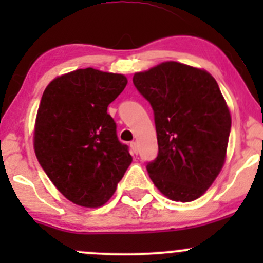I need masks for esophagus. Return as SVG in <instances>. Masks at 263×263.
Listing matches in <instances>:
<instances>
[{"label": "esophagus", "mask_w": 263, "mask_h": 263, "mask_svg": "<svg viewBox=\"0 0 263 263\" xmlns=\"http://www.w3.org/2000/svg\"><path fill=\"white\" fill-rule=\"evenodd\" d=\"M131 148L135 154L139 153V146H137V142H135V141L131 142Z\"/></svg>", "instance_id": "obj_1"}]
</instances>
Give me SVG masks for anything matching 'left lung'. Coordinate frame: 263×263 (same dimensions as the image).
<instances>
[{
	"label": "left lung",
	"mask_w": 263,
	"mask_h": 263,
	"mask_svg": "<svg viewBox=\"0 0 263 263\" xmlns=\"http://www.w3.org/2000/svg\"><path fill=\"white\" fill-rule=\"evenodd\" d=\"M154 110L158 156L146 169L159 191L190 202L206 192L221 171L232 118L219 85L200 68L164 62L134 76Z\"/></svg>",
	"instance_id": "8db88e82"
}]
</instances>
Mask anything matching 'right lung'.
<instances>
[{"label": "right lung", "mask_w": 263, "mask_h": 263, "mask_svg": "<svg viewBox=\"0 0 263 263\" xmlns=\"http://www.w3.org/2000/svg\"><path fill=\"white\" fill-rule=\"evenodd\" d=\"M126 85V76L89 67L54 79L44 90L34 150L53 184L76 205H104L131 164L107 112Z\"/></svg>", "instance_id": "add662e5"}]
</instances>
